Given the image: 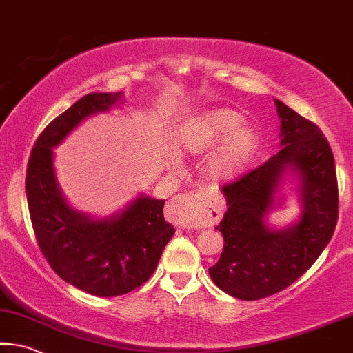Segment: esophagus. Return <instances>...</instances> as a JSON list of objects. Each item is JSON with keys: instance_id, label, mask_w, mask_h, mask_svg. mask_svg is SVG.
Listing matches in <instances>:
<instances>
[{"instance_id": "obj_1", "label": "esophagus", "mask_w": 353, "mask_h": 353, "mask_svg": "<svg viewBox=\"0 0 353 353\" xmlns=\"http://www.w3.org/2000/svg\"><path fill=\"white\" fill-rule=\"evenodd\" d=\"M171 212L177 220L190 223H210L221 215V207L215 201L201 196L177 194L171 201Z\"/></svg>"}]
</instances>
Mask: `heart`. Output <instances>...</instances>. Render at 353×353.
Instances as JSON below:
<instances>
[{
    "label": "heart",
    "mask_w": 353,
    "mask_h": 353,
    "mask_svg": "<svg viewBox=\"0 0 353 353\" xmlns=\"http://www.w3.org/2000/svg\"><path fill=\"white\" fill-rule=\"evenodd\" d=\"M243 116L232 110H214L194 117L182 130V146L188 152L199 154L225 143L210 163L216 177H231L243 168L257 149V133L243 127Z\"/></svg>",
    "instance_id": "obj_1"
}]
</instances>
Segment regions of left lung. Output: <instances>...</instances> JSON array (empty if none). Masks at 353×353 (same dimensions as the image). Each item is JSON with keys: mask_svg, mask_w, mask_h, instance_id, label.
<instances>
[{"mask_svg": "<svg viewBox=\"0 0 353 353\" xmlns=\"http://www.w3.org/2000/svg\"><path fill=\"white\" fill-rule=\"evenodd\" d=\"M281 149L264 163L223 183L228 210L218 229L223 253L209 275L240 300H259L290 286L314 264L336 228L338 179L332 148L314 122L276 100ZM294 165L302 174L304 214L283 232H268L263 216L279 177Z\"/></svg>", "mask_w": 353, "mask_h": 353, "instance_id": "8db88e82", "label": "left lung"}]
</instances>
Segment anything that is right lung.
I'll return each instance as SVG.
<instances>
[{"mask_svg": "<svg viewBox=\"0 0 353 353\" xmlns=\"http://www.w3.org/2000/svg\"><path fill=\"white\" fill-rule=\"evenodd\" d=\"M121 92L88 94L50 122L37 137L26 168V198L39 248L50 267L72 286L100 297L128 294L155 272L176 229L165 221L163 199L138 198L110 220L75 212L61 194L53 149L86 116L108 110Z\"/></svg>", "mask_w": 353, "mask_h": 353, "instance_id": "add662e5", "label": "right lung"}]
</instances>
